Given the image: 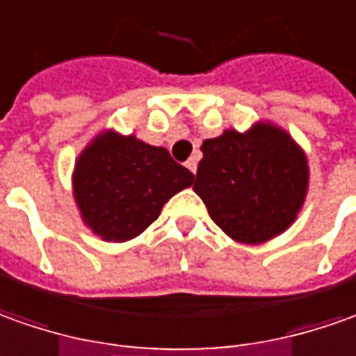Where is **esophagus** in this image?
Returning a JSON list of instances; mask_svg holds the SVG:
<instances>
[{"label":"esophagus","mask_w":356,"mask_h":356,"mask_svg":"<svg viewBox=\"0 0 356 356\" xmlns=\"http://www.w3.org/2000/svg\"><path fill=\"white\" fill-rule=\"evenodd\" d=\"M197 156H193V158H188L187 159V163H185V165H187V169L188 171H193V173H197Z\"/></svg>","instance_id":"esophagus-1"}]
</instances>
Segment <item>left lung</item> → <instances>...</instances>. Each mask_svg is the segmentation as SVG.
Segmentation results:
<instances>
[{
	"label": "left lung",
	"instance_id": "1",
	"mask_svg": "<svg viewBox=\"0 0 356 356\" xmlns=\"http://www.w3.org/2000/svg\"><path fill=\"white\" fill-rule=\"evenodd\" d=\"M195 193L210 218L239 243H263L289 228L308 191V161L275 124L226 130L200 146Z\"/></svg>",
	"mask_w": 356,
	"mask_h": 356
}]
</instances>
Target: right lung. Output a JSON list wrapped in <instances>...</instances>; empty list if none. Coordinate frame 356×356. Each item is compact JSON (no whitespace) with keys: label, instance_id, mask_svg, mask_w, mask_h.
<instances>
[{"label":"right lung","instance_id":"obj_1","mask_svg":"<svg viewBox=\"0 0 356 356\" xmlns=\"http://www.w3.org/2000/svg\"><path fill=\"white\" fill-rule=\"evenodd\" d=\"M193 179L165 147L108 130L77 159L74 197L93 234L105 241H127L142 234L169 198L193 185Z\"/></svg>","mask_w":356,"mask_h":356}]
</instances>
